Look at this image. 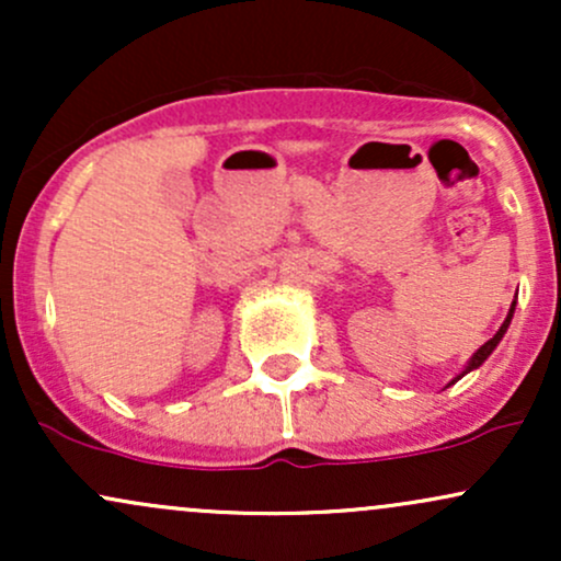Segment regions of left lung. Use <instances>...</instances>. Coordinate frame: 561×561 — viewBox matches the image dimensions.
I'll list each match as a JSON object with an SVG mask.
<instances>
[{"label":"left lung","instance_id":"8db88e82","mask_svg":"<svg viewBox=\"0 0 561 561\" xmlns=\"http://www.w3.org/2000/svg\"><path fill=\"white\" fill-rule=\"evenodd\" d=\"M514 306H517V295H514L512 306H508V313H506L504 324H501V327H499V332H495V334H493V337H491V340H488V343H485V345H480V347H478V351H474V353H472V358H469V362H467V366H465V369H461V375H456L454 379H450V382H448V385L459 382V379H461V377H465V375H469V371L480 369V366L488 362V356H491V353L495 351V345H499V343H501V340H504V334H506V330H508V324H512V317H514ZM448 385H446V388H448Z\"/></svg>","mask_w":561,"mask_h":561}]
</instances>
